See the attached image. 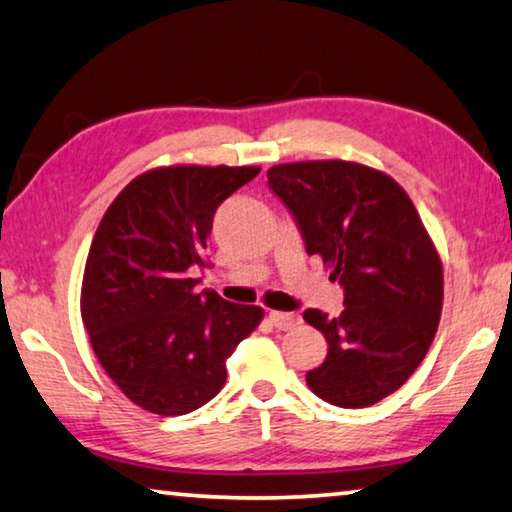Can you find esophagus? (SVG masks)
I'll list each match as a JSON object with an SVG mask.
<instances>
[{
    "label": "esophagus",
    "instance_id": "esophagus-1",
    "mask_svg": "<svg viewBox=\"0 0 512 512\" xmlns=\"http://www.w3.org/2000/svg\"><path fill=\"white\" fill-rule=\"evenodd\" d=\"M269 319H271V324L276 326L278 331H289V329H294V326L301 324V317L296 315V312H278V310H273L271 315H269Z\"/></svg>",
    "mask_w": 512,
    "mask_h": 512
}]
</instances>
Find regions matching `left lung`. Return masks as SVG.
<instances>
[{
    "label": "left lung",
    "instance_id": "obj_1",
    "mask_svg": "<svg viewBox=\"0 0 512 512\" xmlns=\"http://www.w3.org/2000/svg\"><path fill=\"white\" fill-rule=\"evenodd\" d=\"M292 213L308 255L329 264L345 310L303 319L329 342L310 391L345 409L370 407L407 381L430 349L444 271L409 195L388 174L347 160H308L266 172Z\"/></svg>",
    "mask_w": 512,
    "mask_h": 512
}]
</instances>
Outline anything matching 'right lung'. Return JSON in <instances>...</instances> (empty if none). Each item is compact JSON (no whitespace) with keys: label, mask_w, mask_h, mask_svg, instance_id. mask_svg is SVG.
I'll return each instance as SVG.
<instances>
[{"label":"right lung","mask_w":512,"mask_h":512,"mask_svg":"<svg viewBox=\"0 0 512 512\" xmlns=\"http://www.w3.org/2000/svg\"><path fill=\"white\" fill-rule=\"evenodd\" d=\"M259 167H158L110 204L91 241L82 322L103 370L128 400L183 416L216 398L225 361L262 322L257 305L195 292L209 266L213 216Z\"/></svg>","instance_id":"add662e5"}]
</instances>
